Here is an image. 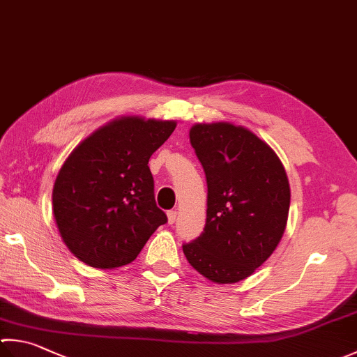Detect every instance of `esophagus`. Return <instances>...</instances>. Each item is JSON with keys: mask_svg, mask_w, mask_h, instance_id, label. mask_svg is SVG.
<instances>
[{"mask_svg": "<svg viewBox=\"0 0 357 357\" xmlns=\"http://www.w3.org/2000/svg\"><path fill=\"white\" fill-rule=\"evenodd\" d=\"M177 220V211H167V224L172 225Z\"/></svg>", "mask_w": 357, "mask_h": 357, "instance_id": "esophagus-1", "label": "esophagus"}]
</instances>
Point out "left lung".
I'll return each mask as SVG.
<instances>
[{
    "label": "left lung",
    "instance_id": "8db88e82",
    "mask_svg": "<svg viewBox=\"0 0 357 357\" xmlns=\"http://www.w3.org/2000/svg\"><path fill=\"white\" fill-rule=\"evenodd\" d=\"M190 141L206 177V224L199 238L183 244V253L205 278L238 283L283 238L291 205L284 166L242 126L196 124Z\"/></svg>",
    "mask_w": 357,
    "mask_h": 357
}]
</instances>
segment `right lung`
Returning a JSON list of instances; mask_svg holds the SVG:
<instances>
[{
  "instance_id": "right-lung-1",
  "label": "right lung",
  "mask_w": 357,
  "mask_h": 357,
  "mask_svg": "<svg viewBox=\"0 0 357 357\" xmlns=\"http://www.w3.org/2000/svg\"><path fill=\"white\" fill-rule=\"evenodd\" d=\"M176 126V121L118 118L66 158L54 183L52 213L74 257L96 268L126 266L166 224L147 163Z\"/></svg>"
}]
</instances>
